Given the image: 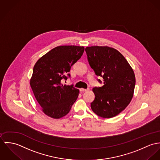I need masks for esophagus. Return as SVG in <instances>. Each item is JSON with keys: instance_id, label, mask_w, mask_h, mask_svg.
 Masks as SVG:
<instances>
[{"instance_id": "esophagus-1", "label": "esophagus", "mask_w": 160, "mask_h": 160, "mask_svg": "<svg viewBox=\"0 0 160 160\" xmlns=\"http://www.w3.org/2000/svg\"><path fill=\"white\" fill-rule=\"evenodd\" d=\"M88 90L89 89H80V91H88Z\"/></svg>"}]
</instances>
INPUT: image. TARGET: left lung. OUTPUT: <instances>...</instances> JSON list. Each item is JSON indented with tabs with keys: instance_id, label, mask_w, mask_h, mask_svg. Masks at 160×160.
I'll use <instances>...</instances> for the list:
<instances>
[{
	"instance_id": "1",
	"label": "left lung",
	"mask_w": 160,
	"mask_h": 160,
	"mask_svg": "<svg viewBox=\"0 0 160 160\" xmlns=\"http://www.w3.org/2000/svg\"><path fill=\"white\" fill-rule=\"evenodd\" d=\"M85 51L89 66L104 79L102 87L92 88L95 98L91 103V109L101 117H113L132 98L136 84L134 71L124 56L113 48L93 46L87 47Z\"/></svg>"
}]
</instances>
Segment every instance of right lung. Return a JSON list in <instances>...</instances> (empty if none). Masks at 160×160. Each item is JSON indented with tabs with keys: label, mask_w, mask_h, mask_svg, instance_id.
I'll use <instances>...</instances> for the list:
<instances>
[{
	"label": "right lung",
	"mask_w": 160,
	"mask_h": 160,
	"mask_svg": "<svg viewBox=\"0 0 160 160\" xmlns=\"http://www.w3.org/2000/svg\"><path fill=\"white\" fill-rule=\"evenodd\" d=\"M85 48L59 46L41 57L36 63L30 85L42 111L58 119L66 115L77 100L79 89L62 83L71 77L69 73L82 56Z\"/></svg>",
	"instance_id": "obj_1"
}]
</instances>
